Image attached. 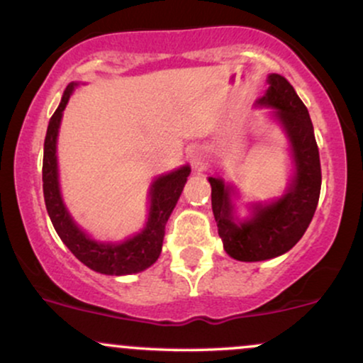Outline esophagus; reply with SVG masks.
<instances>
[{"instance_id": "34e87169", "label": "esophagus", "mask_w": 363, "mask_h": 363, "mask_svg": "<svg viewBox=\"0 0 363 363\" xmlns=\"http://www.w3.org/2000/svg\"><path fill=\"white\" fill-rule=\"evenodd\" d=\"M191 162L194 164V167H203L206 164V155L201 148L191 150Z\"/></svg>"}]
</instances>
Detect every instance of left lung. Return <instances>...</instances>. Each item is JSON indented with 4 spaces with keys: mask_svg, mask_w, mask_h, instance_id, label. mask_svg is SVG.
Wrapping results in <instances>:
<instances>
[{
    "mask_svg": "<svg viewBox=\"0 0 363 363\" xmlns=\"http://www.w3.org/2000/svg\"><path fill=\"white\" fill-rule=\"evenodd\" d=\"M266 82L268 90L256 104L272 107L274 119L289 136L295 170L286 193L269 205H252L251 218L240 222L234 216L230 186L218 177H208L223 249L234 259L247 262L272 259L290 251L306 234L320 193L319 148L307 107L281 74L272 73Z\"/></svg>",
    "mask_w": 363,
    "mask_h": 363,
    "instance_id": "obj_1",
    "label": "left lung"
}]
</instances>
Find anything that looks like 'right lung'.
Instances as JSON below:
<instances>
[{
	"mask_svg": "<svg viewBox=\"0 0 363 363\" xmlns=\"http://www.w3.org/2000/svg\"><path fill=\"white\" fill-rule=\"evenodd\" d=\"M77 85L78 83L73 82L66 86L60 106L49 121L48 133H45L43 189L49 218H51L57 235L61 237L66 247L90 269L102 274H114V277L140 273L150 268L160 256L162 242H164L165 235V223L176 208L191 169L189 165H182V167L172 170L165 176H158L152 182L148 222L140 234L133 235L131 239H126L124 242H99V240L90 239L74 223L72 215L66 210L61 198L60 179H57V133H60L62 111H65Z\"/></svg>",
	"mask_w": 363,
	"mask_h": 363,
	"instance_id": "1",
	"label": "right lung"
}]
</instances>
